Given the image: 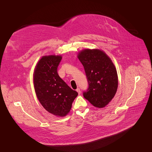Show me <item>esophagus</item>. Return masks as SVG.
Returning <instances> with one entry per match:
<instances>
[{
	"label": "esophagus",
	"instance_id": "34e87169",
	"mask_svg": "<svg viewBox=\"0 0 152 152\" xmlns=\"http://www.w3.org/2000/svg\"><path fill=\"white\" fill-rule=\"evenodd\" d=\"M76 91L77 92V93H78L79 94H81V91H80V89H79V88H77V89H76Z\"/></svg>",
	"mask_w": 152,
	"mask_h": 152
}]
</instances>
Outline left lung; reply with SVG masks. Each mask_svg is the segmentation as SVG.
Here are the masks:
<instances>
[{
	"mask_svg": "<svg viewBox=\"0 0 152 152\" xmlns=\"http://www.w3.org/2000/svg\"><path fill=\"white\" fill-rule=\"evenodd\" d=\"M84 68L88 88L84 97L97 108L105 107L118 89L117 71L108 56L98 49H85L78 54Z\"/></svg>",
	"mask_w": 152,
	"mask_h": 152,
	"instance_id": "1",
	"label": "left lung"
}]
</instances>
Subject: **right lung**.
Listing matches in <instances>:
<instances>
[{
	"label": "right lung",
	"instance_id": "1",
	"mask_svg": "<svg viewBox=\"0 0 152 152\" xmlns=\"http://www.w3.org/2000/svg\"><path fill=\"white\" fill-rule=\"evenodd\" d=\"M61 56H44L39 60L34 73V86L38 100L49 113L66 116L78 93L59 76L57 68Z\"/></svg>",
	"mask_w": 152,
	"mask_h": 152
}]
</instances>
